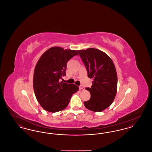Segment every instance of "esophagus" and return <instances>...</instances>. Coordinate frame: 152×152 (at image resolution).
Returning <instances> with one entry per match:
<instances>
[{
	"label": "esophagus",
	"mask_w": 152,
	"mask_h": 152,
	"mask_svg": "<svg viewBox=\"0 0 152 152\" xmlns=\"http://www.w3.org/2000/svg\"><path fill=\"white\" fill-rule=\"evenodd\" d=\"M79 89H85V88H84V87L83 86L80 85L79 86Z\"/></svg>",
	"instance_id": "obj_1"
}]
</instances>
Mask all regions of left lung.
Masks as SVG:
<instances>
[{"mask_svg": "<svg viewBox=\"0 0 152 152\" xmlns=\"http://www.w3.org/2000/svg\"><path fill=\"white\" fill-rule=\"evenodd\" d=\"M86 67L88 77L94 79L92 86L86 88L91 99L84 101L88 109L101 112L109 107L114 100L117 86V76L115 65L104 52L95 48L77 51Z\"/></svg>", "mask_w": 152, "mask_h": 152, "instance_id": "obj_1", "label": "left lung"}]
</instances>
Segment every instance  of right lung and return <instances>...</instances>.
<instances>
[{
    "mask_svg": "<svg viewBox=\"0 0 152 152\" xmlns=\"http://www.w3.org/2000/svg\"><path fill=\"white\" fill-rule=\"evenodd\" d=\"M78 53L52 47L45 51L38 60L34 74V89L36 99L43 108L50 112L62 110L68 106L72 94L79 87L60 82L66 76L68 61Z\"/></svg>",
    "mask_w": 152,
    "mask_h": 152,
    "instance_id": "1",
    "label": "right lung"
}]
</instances>
